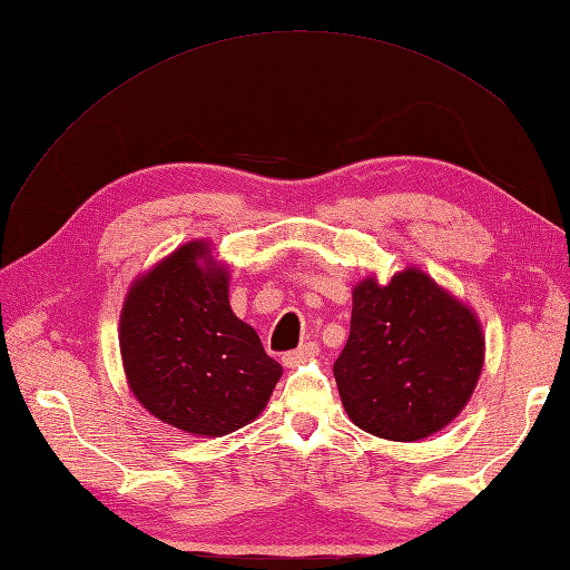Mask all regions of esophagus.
Masks as SVG:
<instances>
[{"mask_svg": "<svg viewBox=\"0 0 570 570\" xmlns=\"http://www.w3.org/2000/svg\"><path fill=\"white\" fill-rule=\"evenodd\" d=\"M316 355H318V345L316 343H306V345L292 350V353H286L282 357V362H284L286 367H296V365H301V362H306V360L316 357Z\"/></svg>", "mask_w": 570, "mask_h": 570, "instance_id": "esophagus-1", "label": "esophagus"}]
</instances>
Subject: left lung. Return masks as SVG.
Here are the masks:
<instances>
[{
    "label": "left lung",
    "instance_id": "8db88e82",
    "mask_svg": "<svg viewBox=\"0 0 570 570\" xmlns=\"http://www.w3.org/2000/svg\"><path fill=\"white\" fill-rule=\"evenodd\" d=\"M485 337L475 313L414 266L353 292L350 337L333 374L350 421L390 441L445 429L475 392Z\"/></svg>",
    "mask_w": 570,
    "mask_h": 570
}]
</instances>
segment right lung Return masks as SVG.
I'll return each instance as SVG.
<instances>
[{
	"mask_svg": "<svg viewBox=\"0 0 570 570\" xmlns=\"http://www.w3.org/2000/svg\"><path fill=\"white\" fill-rule=\"evenodd\" d=\"M227 292V269L196 239L139 276L119 316L131 394L168 426L205 439L257 419L282 377Z\"/></svg>",
	"mask_w": 570,
	"mask_h": 570,
	"instance_id": "add662e5",
	"label": "right lung"
}]
</instances>
